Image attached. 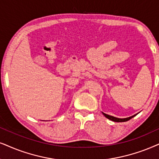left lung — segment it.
<instances>
[{"mask_svg":"<svg viewBox=\"0 0 159 159\" xmlns=\"http://www.w3.org/2000/svg\"><path fill=\"white\" fill-rule=\"evenodd\" d=\"M104 116H106V118H108V120H111V121L113 122H126L128 121V120H129L131 119L132 117H134V116H136V114H134V115L131 116H129V117H126V118H117V117H115V116H111V115H108V114H106L105 113H103V112H102Z\"/></svg>","mask_w":159,"mask_h":159,"instance_id":"1","label":"left lung"}]
</instances>
